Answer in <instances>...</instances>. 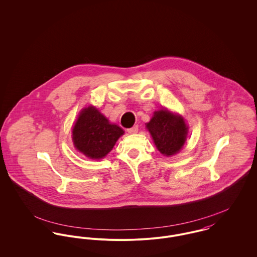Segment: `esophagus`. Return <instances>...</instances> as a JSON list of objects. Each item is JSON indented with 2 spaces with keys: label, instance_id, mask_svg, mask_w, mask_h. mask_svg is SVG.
<instances>
[{
  "label": "esophagus",
  "instance_id": "esophagus-1",
  "mask_svg": "<svg viewBox=\"0 0 257 257\" xmlns=\"http://www.w3.org/2000/svg\"><path fill=\"white\" fill-rule=\"evenodd\" d=\"M127 133H128V134H137V133H138V125L136 124V125H134L133 127L128 128V130H127Z\"/></svg>",
  "mask_w": 257,
  "mask_h": 257
}]
</instances>
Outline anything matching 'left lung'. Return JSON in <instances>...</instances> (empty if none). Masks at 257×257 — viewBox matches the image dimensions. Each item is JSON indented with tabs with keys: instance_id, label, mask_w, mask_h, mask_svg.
<instances>
[{
	"instance_id": "left-lung-1",
	"label": "left lung",
	"mask_w": 257,
	"mask_h": 257,
	"mask_svg": "<svg viewBox=\"0 0 257 257\" xmlns=\"http://www.w3.org/2000/svg\"><path fill=\"white\" fill-rule=\"evenodd\" d=\"M146 127L157 149L168 157L182 149L188 134V126L183 117L167 109L155 111L152 119L146 123Z\"/></svg>"
}]
</instances>
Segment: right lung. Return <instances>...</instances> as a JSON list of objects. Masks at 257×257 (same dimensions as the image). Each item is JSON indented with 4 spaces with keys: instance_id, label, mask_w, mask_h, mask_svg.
<instances>
[{
    "instance_id": "1",
    "label": "right lung",
    "mask_w": 257,
    "mask_h": 257,
    "mask_svg": "<svg viewBox=\"0 0 257 257\" xmlns=\"http://www.w3.org/2000/svg\"><path fill=\"white\" fill-rule=\"evenodd\" d=\"M124 134L119 125L111 123L95 107L84 108L72 130L76 149L87 158L100 160L108 154Z\"/></svg>"
}]
</instances>
